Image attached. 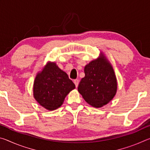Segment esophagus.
<instances>
[{
	"label": "esophagus",
	"mask_w": 150,
	"mask_h": 150,
	"mask_svg": "<svg viewBox=\"0 0 150 150\" xmlns=\"http://www.w3.org/2000/svg\"><path fill=\"white\" fill-rule=\"evenodd\" d=\"M73 82H74L75 85V87H78V85H79V81L78 79H75L73 81Z\"/></svg>",
	"instance_id": "1"
}]
</instances>
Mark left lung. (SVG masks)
<instances>
[{
    "label": "left lung",
    "instance_id": "8db88e82",
    "mask_svg": "<svg viewBox=\"0 0 150 150\" xmlns=\"http://www.w3.org/2000/svg\"><path fill=\"white\" fill-rule=\"evenodd\" d=\"M85 77L78 91L87 103L100 108L112 99L117 90V81L111 65L105 57L91 62L85 67Z\"/></svg>",
    "mask_w": 150,
    "mask_h": 150
}]
</instances>
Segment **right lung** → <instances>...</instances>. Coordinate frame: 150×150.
I'll return each instance as SVG.
<instances>
[{
	"label": "right lung",
	"mask_w": 150,
	"mask_h": 150,
	"mask_svg": "<svg viewBox=\"0 0 150 150\" xmlns=\"http://www.w3.org/2000/svg\"><path fill=\"white\" fill-rule=\"evenodd\" d=\"M75 88L67 73L55 63H48L35 79L34 96L43 107L54 110L62 105L65 96Z\"/></svg>",
	"instance_id": "obj_1"
}]
</instances>
